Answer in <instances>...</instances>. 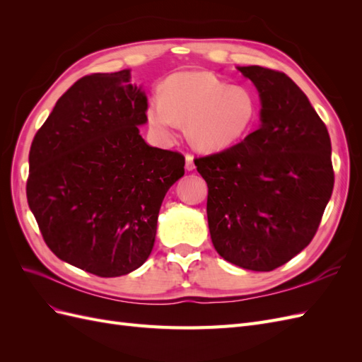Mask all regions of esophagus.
<instances>
[{
	"label": "esophagus",
	"instance_id": "1",
	"mask_svg": "<svg viewBox=\"0 0 362 362\" xmlns=\"http://www.w3.org/2000/svg\"><path fill=\"white\" fill-rule=\"evenodd\" d=\"M194 169V161H193V156L185 154V170H193Z\"/></svg>",
	"mask_w": 362,
	"mask_h": 362
}]
</instances>
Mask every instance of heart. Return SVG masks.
<instances>
[{
  "label": "heart",
  "instance_id": "b5f03b06",
  "mask_svg": "<svg viewBox=\"0 0 362 362\" xmlns=\"http://www.w3.org/2000/svg\"><path fill=\"white\" fill-rule=\"evenodd\" d=\"M258 116L255 93L233 86L211 72H180L164 84L163 95L152 98L149 124L164 137H173L187 120L192 144L206 152L234 146L254 127Z\"/></svg>",
  "mask_w": 362,
  "mask_h": 362
}]
</instances>
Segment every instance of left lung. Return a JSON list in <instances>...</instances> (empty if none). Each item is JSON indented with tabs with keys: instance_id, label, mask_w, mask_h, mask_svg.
Returning a JSON list of instances; mask_svg holds the SVG:
<instances>
[{
	"instance_id": "obj_1",
	"label": "left lung",
	"mask_w": 362,
	"mask_h": 362,
	"mask_svg": "<svg viewBox=\"0 0 362 362\" xmlns=\"http://www.w3.org/2000/svg\"><path fill=\"white\" fill-rule=\"evenodd\" d=\"M259 93L261 125L243 141L196 158L208 185L206 217L217 254L270 272L310 245L334 189L331 139L286 74L238 66Z\"/></svg>"
}]
</instances>
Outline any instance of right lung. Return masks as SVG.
<instances>
[{
	"instance_id": "obj_1",
	"label": "right lung",
	"mask_w": 362,
	"mask_h": 362,
	"mask_svg": "<svg viewBox=\"0 0 362 362\" xmlns=\"http://www.w3.org/2000/svg\"><path fill=\"white\" fill-rule=\"evenodd\" d=\"M129 69L92 74L60 96L30 148L27 201L47 246L101 278L139 269L154 247L180 152L149 146L148 98Z\"/></svg>"
}]
</instances>
